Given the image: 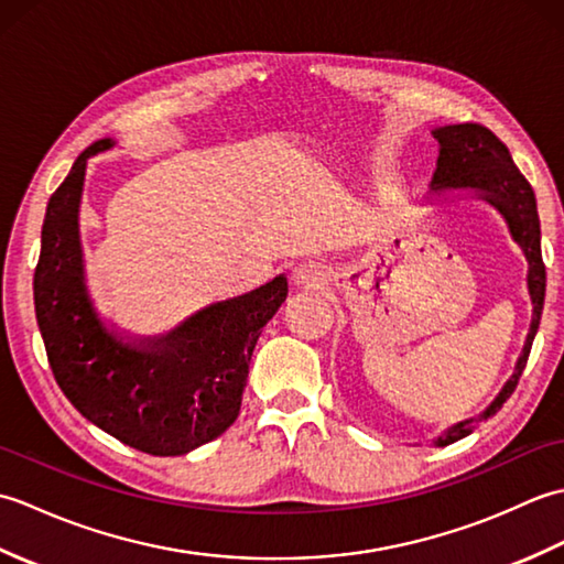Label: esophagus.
I'll use <instances>...</instances> for the list:
<instances>
[{
	"label": "esophagus",
	"instance_id": "esophagus-1",
	"mask_svg": "<svg viewBox=\"0 0 564 564\" xmlns=\"http://www.w3.org/2000/svg\"><path fill=\"white\" fill-rule=\"evenodd\" d=\"M291 279L297 289L303 291H322L327 285V271L315 261H305V263H297Z\"/></svg>",
	"mask_w": 564,
	"mask_h": 564
}]
</instances>
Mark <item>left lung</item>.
Instances as JSON below:
<instances>
[{"label":"left lung","mask_w":564,"mask_h":564,"mask_svg":"<svg viewBox=\"0 0 564 564\" xmlns=\"http://www.w3.org/2000/svg\"><path fill=\"white\" fill-rule=\"evenodd\" d=\"M434 138L438 140L441 150L434 178H431V194L441 196L446 191H473L475 196H480L505 215L511 237L517 239L525 259H529V295L533 303L529 337H525L511 378L505 382L497 398L485 406V412L453 424L446 434L434 441L436 446H448V443L470 436L475 424H480L482 419L495 416L501 404L511 398V392L517 390L525 361H529L538 325H541L545 303V263L541 254V220H538L535 194L519 172V166L513 164L505 142L480 123L443 126L434 130Z\"/></svg>","instance_id":"obj_1"}]
</instances>
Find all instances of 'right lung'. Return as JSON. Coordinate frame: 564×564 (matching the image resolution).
I'll return each instance as SVG.
<instances>
[{"label": "right lung", "instance_id": "add662e5", "mask_svg": "<svg viewBox=\"0 0 564 564\" xmlns=\"http://www.w3.org/2000/svg\"><path fill=\"white\" fill-rule=\"evenodd\" d=\"M113 145L104 138L84 150L47 200L33 275L35 319L57 386L82 416L130 448L184 455L237 419L251 351L289 295V281L275 275L160 339H135L109 325L84 279L79 203L87 160Z\"/></svg>", "mask_w": 564, "mask_h": 564}]
</instances>
